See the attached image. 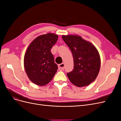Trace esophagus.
<instances>
[{
	"instance_id": "esophagus-1",
	"label": "esophagus",
	"mask_w": 121,
	"mask_h": 121,
	"mask_svg": "<svg viewBox=\"0 0 121 121\" xmlns=\"http://www.w3.org/2000/svg\"><path fill=\"white\" fill-rule=\"evenodd\" d=\"M65 69V64L64 63H62L58 65V69L60 71H63Z\"/></svg>"
}]
</instances>
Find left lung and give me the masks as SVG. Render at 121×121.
Listing matches in <instances>:
<instances>
[{
    "instance_id": "left-lung-1",
    "label": "left lung",
    "mask_w": 121,
    "mask_h": 121,
    "mask_svg": "<svg viewBox=\"0 0 121 121\" xmlns=\"http://www.w3.org/2000/svg\"><path fill=\"white\" fill-rule=\"evenodd\" d=\"M62 38L74 58V69L67 74L69 81L79 87L89 85L99 72L100 58L98 50L92 43L78 35H63Z\"/></svg>"
}]
</instances>
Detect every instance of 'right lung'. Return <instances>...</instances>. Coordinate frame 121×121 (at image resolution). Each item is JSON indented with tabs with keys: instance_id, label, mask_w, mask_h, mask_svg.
Returning a JSON list of instances; mask_svg holds the SVG:
<instances>
[{
	"instance_id": "1",
	"label": "right lung",
	"mask_w": 121,
	"mask_h": 121,
	"mask_svg": "<svg viewBox=\"0 0 121 121\" xmlns=\"http://www.w3.org/2000/svg\"><path fill=\"white\" fill-rule=\"evenodd\" d=\"M58 35L47 33L40 35L33 41L24 56V67L31 81L39 86L50 82L57 72L51 49L56 43Z\"/></svg>"
}]
</instances>
